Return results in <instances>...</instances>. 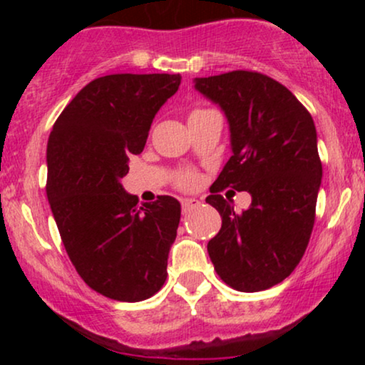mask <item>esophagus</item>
<instances>
[{
	"mask_svg": "<svg viewBox=\"0 0 365 365\" xmlns=\"http://www.w3.org/2000/svg\"><path fill=\"white\" fill-rule=\"evenodd\" d=\"M197 206H200V202L197 199H182V211L183 212H190L192 209H195Z\"/></svg>",
	"mask_w": 365,
	"mask_h": 365,
	"instance_id": "34e87169",
	"label": "esophagus"
}]
</instances>
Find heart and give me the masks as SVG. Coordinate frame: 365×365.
Wrapping results in <instances>:
<instances>
[{
	"label": "heart",
	"instance_id": "obj_1",
	"mask_svg": "<svg viewBox=\"0 0 365 365\" xmlns=\"http://www.w3.org/2000/svg\"><path fill=\"white\" fill-rule=\"evenodd\" d=\"M177 182H178V185H180V187L188 188V187L195 185L197 177H195V173H190V171H187V173L178 175V180H177Z\"/></svg>",
	"mask_w": 365,
	"mask_h": 365
}]
</instances>
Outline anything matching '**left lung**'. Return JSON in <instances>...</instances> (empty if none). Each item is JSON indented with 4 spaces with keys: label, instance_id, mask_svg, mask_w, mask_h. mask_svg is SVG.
Returning <instances> with one entry per match:
<instances>
[{
    "label": "left lung",
    "instance_id": "left-lung-1",
    "mask_svg": "<svg viewBox=\"0 0 365 365\" xmlns=\"http://www.w3.org/2000/svg\"><path fill=\"white\" fill-rule=\"evenodd\" d=\"M195 89L225 111L233 153L206 199L221 215L209 257L228 287L266 290L292 274L314 228L322 178L314 120L287 87L257 72L195 78ZM228 186L253 195L249 210L237 213L217 194Z\"/></svg>",
    "mask_w": 365,
    "mask_h": 365
}]
</instances>
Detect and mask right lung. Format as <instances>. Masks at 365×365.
Segmentation results:
<instances>
[{"label":"right lung","instance_id":"1","mask_svg":"<svg viewBox=\"0 0 365 365\" xmlns=\"http://www.w3.org/2000/svg\"><path fill=\"white\" fill-rule=\"evenodd\" d=\"M180 82V73L99 77L68 103L49 133L46 194L58 232L81 278L108 299L140 302L168 276L180 202L159 195L139 206L120 180Z\"/></svg>","mask_w":365,"mask_h":365}]
</instances>
